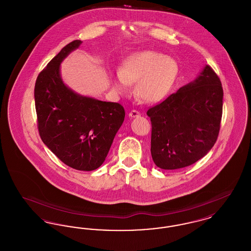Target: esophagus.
Instances as JSON below:
<instances>
[{
	"instance_id": "obj_1",
	"label": "esophagus",
	"mask_w": 251,
	"mask_h": 251,
	"mask_svg": "<svg viewBox=\"0 0 251 251\" xmlns=\"http://www.w3.org/2000/svg\"><path fill=\"white\" fill-rule=\"evenodd\" d=\"M129 117L130 118H138V117H140V113L136 110H132L129 113Z\"/></svg>"
}]
</instances>
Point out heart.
<instances>
[{
	"label": "heart",
	"instance_id": "heart-1",
	"mask_svg": "<svg viewBox=\"0 0 251 251\" xmlns=\"http://www.w3.org/2000/svg\"><path fill=\"white\" fill-rule=\"evenodd\" d=\"M179 74L176 60L153 50L131 53L123 61L119 72L112 77V89L119 95L130 92L136 83V95L148 103L167 98Z\"/></svg>",
	"mask_w": 251,
	"mask_h": 251
}]
</instances>
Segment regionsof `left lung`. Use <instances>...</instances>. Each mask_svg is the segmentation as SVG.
Wrapping results in <instances>:
<instances>
[{
	"instance_id": "8db88e82",
	"label": "left lung",
	"mask_w": 251,
	"mask_h": 251,
	"mask_svg": "<svg viewBox=\"0 0 251 251\" xmlns=\"http://www.w3.org/2000/svg\"><path fill=\"white\" fill-rule=\"evenodd\" d=\"M222 107L221 82L213 69L205 65L194 81L149 109L151 152L156 166L179 169L206 155L216 142Z\"/></svg>"
}]
</instances>
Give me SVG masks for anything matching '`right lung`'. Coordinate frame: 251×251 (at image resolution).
I'll return each mask as SVG.
<instances>
[{"label":"right lung","instance_id":"add662e5","mask_svg":"<svg viewBox=\"0 0 251 251\" xmlns=\"http://www.w3.org/2000/svg\"><path fill=\"white\" fill-rule=\"evenodd\" d=\"M81 44L69 43L39 73L35 102L43 143L67 166L91 171L105 161L125 111L120 103L80 95L64 83L61 63Z\"/></svg>","mask_w":251,"mask_h":251}]
</instances>
